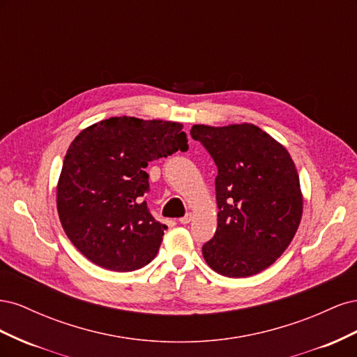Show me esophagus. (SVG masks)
Segmentation results:
<instances>
[{"mask_svg":"<svg viewBox=\"0 0 357 357\" xmlns=\"http://www.w3.org/2000/svg\"><path fill=\"white\" fill-rule=\"evenodd\" d=\"M190 220H192V214H190V213L186 214L185 218H180V219H178V222H180L181 225H188Z\"/></svg>","mask_w":357,"mask_h":357,"instance_id":"esophagus-1","label":"esophagus"}]
</instances>
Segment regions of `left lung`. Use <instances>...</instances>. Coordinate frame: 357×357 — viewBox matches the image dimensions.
<instances>
[{"label": "left lung", "instance_id": "left-lung-1", "mask_svg": "<svg viewBox=\"0 0 357 357\" xmlns=\"http://www.w3.org/2000/svg\"><path fill=\"white\" fill-rule=\"evenodd\" d=\"M190 135L218 165V229L202 245L205 262L231 278L264 271L284 253L302 219L294 159L253 123L193 125Z\"/></svg>", "mask_w": 357, "mask_h": 357}]
</instances>
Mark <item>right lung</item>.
<instances>
[{
    "label": "right lung",
    "instance_id": "obj_1",
    "mask_svg": "<svg viewBox=\"0 0 357 357\" xmlns=\"http://www.w3.org/2000/svg\"><path fill=\"white\" fill-rule=\"evenodd\" d=\"M188 149L178 122L121 116L84 128L67 150L56 185L59 220L75 248L117 273L152 262L167 226L143 201L146 167Z\"/></svg>",
    "mask_w": 357,
    "mask_h": 357
}]
</instances>
